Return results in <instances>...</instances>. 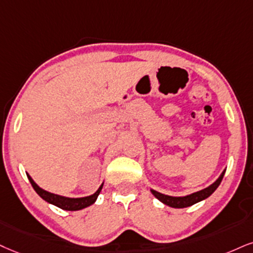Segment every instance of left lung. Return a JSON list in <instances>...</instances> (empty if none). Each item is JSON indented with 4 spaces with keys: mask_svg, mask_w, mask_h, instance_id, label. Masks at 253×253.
<instances>
[{
    "mask_svg": "<svg viewBox=\"0 0 253 253\" xmlns=\"http://www.w3.org/2000/svg\"><path fill=\"white\" fill-rule=\"evenodd\" d=\"M225 171H226V169H224L222 171V173L219 174V177H218V178L214 180L211 185H209L208 188L199 190V191H197V192L190 193V195L182 196V197L164 195V193L156 191V190H154V189H150V191L152 195H154L155 197L158 199V201L162 202L165 205H168V207L174 208V209L188 208V207H191V205H193V204H196V203L202 202V201H204V199H207L208 197H210V196L212 195L214 191H216V189L218 188V186H219V184H220V182H222Z\"/></svg>",
    "mask_w": 253,
    "mask_h": 253,
    "instance_id": "obj_1",
    "label": "left lung"
}]
</instances>
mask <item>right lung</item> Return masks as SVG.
I'll list each match as a JSON object with an SVG mask.
<instances>
[{
    "label": "right lung",
    "mask_w": 253,
    "mask_h": 253,
    "mask_svg": "<svg viewBox=\"0 0 253 253\" xmlns=\"http://www.w3.org/2000/svg\"><path fill=\"white\" fill-rule=\"evenodd\" d=\"M28 179L33 185V188L35 191L37 192V195L40 196L41 198L44 199L45 202H48L49 204L55 205V207L62 209V210H67V211H77V210H82L84 208H88L90 205L93 204L97 199L99 192L103 188V182L101 184V186L97 189V191L90 196H85V197H79V198H71V197H65V196H61V195H56V193L49 192L46 190L40 188L39 185L35 183V180L30 177L29 173H27Z\"/></svg>",
    "instance_id": "obj_1"
}]
</instances>
